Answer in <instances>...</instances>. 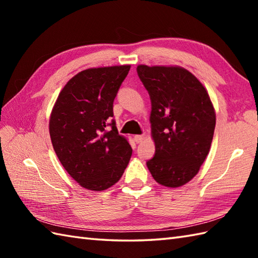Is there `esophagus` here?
I'll use <instances>...</instances> for the list:
<instances>
[{
	"label": "esophagus",
	"mask_w": 258,
	"mask_h": 258,
	"mask_svg": "<svg viewBox=\"0 0 258 258\" xmlns=\"http://www.w3.org/2000/svg\"><path fill=\"white\" fill-rule=\"evenodd\" d=\"M144 140V135H135L134 136V141L136 143H141V142H143Z\"/></svg>",
	"instance_id": "34e87169"
}]
</instances>
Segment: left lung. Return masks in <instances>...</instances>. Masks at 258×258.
<instances>
[{
	"instance_id": "1",
	"label": "left lung",
	"mask_w": 258,
	"mask_h": 258,
	"mask_svg": "<svg viewBox=\"0 0 258 258\" xmlns=\"http://www.w3.org/2000/svg\"><path fill=\"white\" fill-rule=\"evenodd\" d=\"M138 74L151 97L155 155L146 165L158 184L179 187L199 173L210 153L215 108L195 75L180 67H147Z\"/></svg>"
}]
</instances>
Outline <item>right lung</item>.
Wrapping results in <instances>:
<instances>
[{
  "label": "right lung",
  "mask_w": 258,
  "mask_h": 258,
  "mask_svg": "<svg viewBox=\"0 0 258 258\" xmlns=\"http://www.w3.org/2000/svg\"><path fill=\"white\" fill-rule=\"evenodd\" d=\"M131 65L93 68L71 79L50 116L53 149L67 172L86 189L100 191L117 183L132 156L118 134L113 102Z\"/></svg>",
  "instance_id": "obj_1"
}]
</instances>
